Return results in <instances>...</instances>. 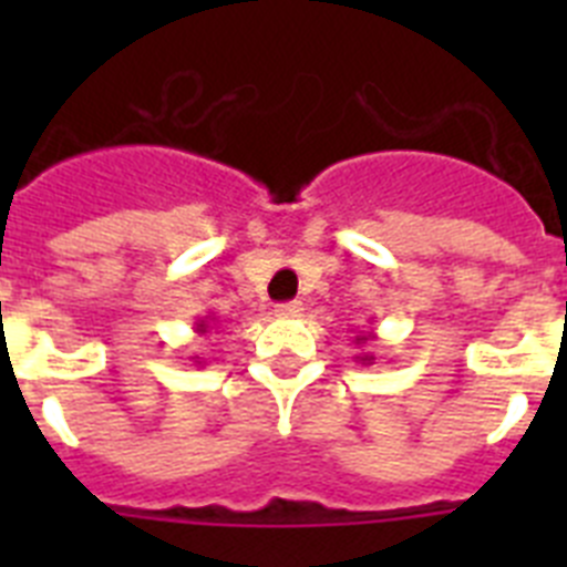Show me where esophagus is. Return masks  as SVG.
Here are the masks:
<instances>
[{
  "instance_id": "esophagus-1",
  "label": "esophagus",
  "mask_w": 567,
  "mask_h": 567,
  "mask_svg": "<svg viewBox=\"0 0 567 567\" xmlns=\"http://www.w3.org/2000/svg\"><path fill=\"white\" fill-rule=\"evenodd\" d=\"M300 312H303L300 300H287V303H278V307H275V315H278V318H298Z\"/></svg>"
}]
</instances>
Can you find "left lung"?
I'll return each mask as SVG.
<instances>
[{
  "mask_svg": "<svg viewBox=\"0 0 567 567\" xmlns=\"http://www.w3.org/2000/svg\"><path fill=\"white\" fill-rule=\"evenodd\" d=\"M372 340H374V332H358V334H354V346H358V349H360V354H354V360H358V363H363V365L374 363V354L372 352H363L365 346L372 343Z\"/></svg>",
  "mask_w": 567,
  "mask_h": 567,
  "instance_id": "obj_1",
  "label": "left lung"
}]
</instances>
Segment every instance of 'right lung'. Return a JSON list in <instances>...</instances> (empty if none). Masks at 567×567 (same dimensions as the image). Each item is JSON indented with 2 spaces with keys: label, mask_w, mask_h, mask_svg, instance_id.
<instances>
[{
  "label": "right lung",
  "mask_w": 567,
  "mask_h": 567,
  "mask_svg": "<svg viewBox=\"0 0 567 567\" xmlns=\"http://www.w3.org/2000/svg\"><path fill=\"white\" fill-rule=\"evenodd\" d=\"M215 323H218V320H215L213 318V315H207V318H198V320H195V334H198V338H202V334H207L209 332V329H215ZM195 360V363H202V360H198V358H193Z\"/></svg>",
  "instance_id": "right-lung-1"
}]
</instances>
